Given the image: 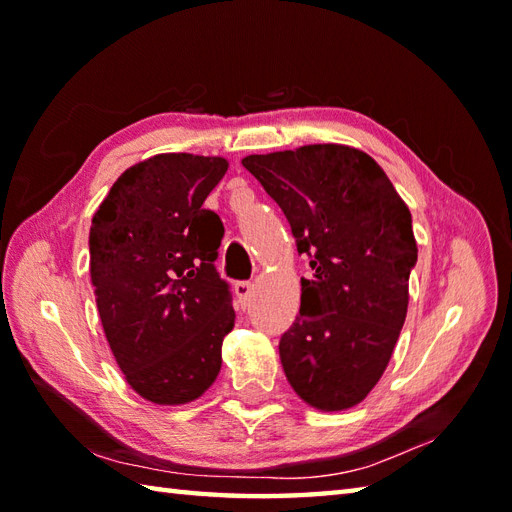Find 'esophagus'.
<instances>
[{
  "instance_id": "34e87169",
  "label": "esophagus",
  "mask_w": 512,
  "mask_h": 512,
  "mask_svg": "<svg viewBox=\"0 0 512 512\" xmlns=\"http://www.w3.org/2000/svg\"><path fill=\"white\" fill-rule=\"evenodd\" d=\"M250 295H253V284H250V281H237V284H235V297L242 301V303H246L250 299Z\"/></svg>"
}]
</instances>
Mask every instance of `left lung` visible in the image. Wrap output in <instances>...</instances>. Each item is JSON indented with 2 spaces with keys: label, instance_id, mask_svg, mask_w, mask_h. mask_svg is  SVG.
<instances>
[{
  "label": "left lung",
  "instance_id": "left-lung-1",
  "mask_svg": "<svg viewBox=\"0 0 512 512\" xmlns=\"http://www.w3.org/2000/svg\"><path fill=\"white\" fill-rule=\"evenodd\" d=\"M292 228L312 277L279 341L292 389L321 411L358 405L383 376L418 262L411 213L374 158L345 145L246 156Z\"/></svg>",
  "mask_w": 512,
  "mask_h": 512
}]
</instances>
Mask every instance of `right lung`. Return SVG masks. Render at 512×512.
Listing matches in <instances>:
<instances>
[{"label":"right lung","instance_id":"obj_1","mask_svg":"<svg viewBox=\"0 0 512 512\" xmlns=\"http://www.w3.org/2000/svg\"><path fill=\"white\" fill-rule=\"evenodd\" d=\"M215 156L158 154L129 167L92 217L90 275L118 367L156 405L200 398L222 367L235 310L215 270L224 226L204 200Z\"/></svg>","mask_w":512,"mask_h":512}]
</instances>
